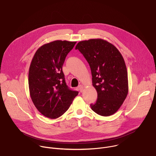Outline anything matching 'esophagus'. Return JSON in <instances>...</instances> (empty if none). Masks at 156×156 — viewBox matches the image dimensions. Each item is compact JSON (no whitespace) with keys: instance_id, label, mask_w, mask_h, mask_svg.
<instances>
[{"instance_id":"esophagus-1","label":"esophagus","mask_w":156,"mask_h":156,"mask_svg":"<svg viewBox=\"0 0 156 156\" xmlns=\"http://www.w3.org/2000/svg\"><path fill=\"white\" fill-rule=\"evenodd\" d=\"M78 88H79V90H80V92H83V90H84V86L82 84L79 85Z\"/></svg>"}]
</instances>
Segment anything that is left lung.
<instances>
[{
  "instance_id": "obj_1",
  "label": "left lung",
  "mask_w": 156,
  "mask_h": 156,
  "mask_svg": "<svg viewBox=\"0 0 156 156\" xmlns=\"http://www.w3.org/2000/svg\"><path fill=\"white\" fill-rule=\"evenodd\" d=\"M75 49L84 55L91 68L96 102L90 105L96 114L107 117L120 108L128 93L126 66L117 48L102 39L79 42Z\"/></svg>"
}]
</instances>
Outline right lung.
Instances as JSON below:
<instances>
[{
	"label": "right lung",
	"mask_w": 156,
	"mask_h": 156,
	"mask_svg": "<svg viewBox=\"0 0 156 156\" xmlns=\"http://www.w3.org/2000/svg\"><path fill=\"white\" fill-rule=\"evenodd\" d=\"M76 42L57 40L41 46L31 60L28 84L31 100L48 118L60 117L69 109L78 91L66 86L62 66Z\"/></svg>",
	"instance_id": "right-lung-1"
}]
</instances>
